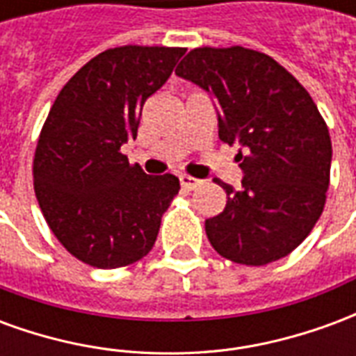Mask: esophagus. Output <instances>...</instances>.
Segmentation results:
<instances>
[{
  "mask_svg": "<svg viewBox=\"0 0 356 356\" xmlns=\"http://www.w3.org/2000/svg\"><path fill=\"white\" fill-rule=\"evenodd\" d=\"M179 181H181V186H183V188H186V191H194V188H198V186L202 185L200 179L191 177V175H181V177H179Z\"/></svg>",
  "mask_w": 356,
  "mask_h": 356,
  "instance_id": "esophagus-1",
  "label": "esophagus"
}]
</instances>
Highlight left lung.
<instances>
[{"mask_svg":"<svg viewBox=\"0 0 356 356\" xmlns=\"http://www.w3.org/2000/svg\"><path fill=\"white\" fill-rule=\"evenodd\" d=\"M175 74L206 89L219 104V139L240 143L242 188L227 193L219 216L206 219L217 254L261 267L278 261L309 236L330 185L328 125L307 89L259 51L196 47Z\"/></svg>","mask_w":356,"mask_h":356,"instance_id":"left-lung-1","label":"left lung"}]
</instances>
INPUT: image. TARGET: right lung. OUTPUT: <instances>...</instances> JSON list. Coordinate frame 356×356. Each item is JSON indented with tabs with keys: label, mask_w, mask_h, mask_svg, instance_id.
<instances>
[{
	"label": "right lung",
	"mask_w": 356,
	"mask_h": 356,
	"mask_svg": "<svg viewBox=\"0 0 356 356\" xmlns=\"http://www.w3.org/2000/svg\"><path fill=\"white\" fill-rule=\"evenodd\" d=\"M185 47L106 49L60 89L34 154V191L53 234L76 259L127 267L152 250L177 196L171 173L147 175L122 154L137 137L143 104L162 88Z\"/></svg>",
	"instance_id": "right-lung-1"
}]
</instances>
